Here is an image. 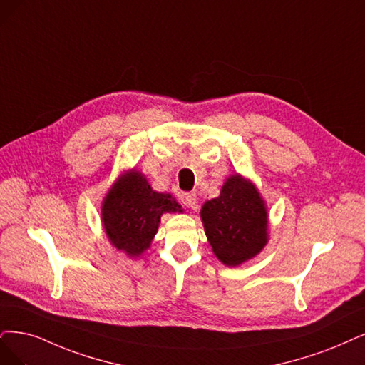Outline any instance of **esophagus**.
Segmentation results:
<instances>
[{
  "instance_id": "1",
  "label": "esophagus",
  "mask_w": 365,
  "mask_h": 365,
  "mask_svg": "<svg viewBox=\"0 0 365 365\" xmlns=\"http://www.w3.org/2000/svg\"><path fill=\"white\" fill-rule=\"evenodd\" d=\"M180 201L185 206L191 207V209L197 207V195L194 192H183L180 195Z\"/></svg>"
}]
</instances>
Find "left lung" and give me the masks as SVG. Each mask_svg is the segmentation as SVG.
<instances>
[{
  "instance_id": "8db88e82",
  "label": "left lung",
  "mask_w": 365,
  "mask_h": 365,
  "mask_svg": "<svg viewBox=\"0 0 365 365\" xmlns=\"http://www.w3.org/2000/svg\"><path fill=\"white\" fill-rule=\"evenodd\" d=\"M213 254L227 266L255 257L267 244V210L260 192L242 175H230L220 197L201 207Z\"/></svg>"
}]
</instances>
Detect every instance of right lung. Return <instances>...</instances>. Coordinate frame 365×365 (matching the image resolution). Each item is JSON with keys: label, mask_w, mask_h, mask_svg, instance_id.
Instances as JSON below:
<instances>
[{"label": "right lung", "mask_w": 365, "mask_h": 365, "mask_svg": "<svg viewBox=\"0 0 365 365\" xmlns=\"http://www.w3.org/2000/svg\"><path fill=\"white\" fill-rule=\"evenodd\" d=\"M180 212L170 194L152 190L144 174L126 171L108 191L102 203V224L111 244L138 257L152 244L162 213Z\"/></svg>", "instance_id": "add662e5"}]
</instances>
